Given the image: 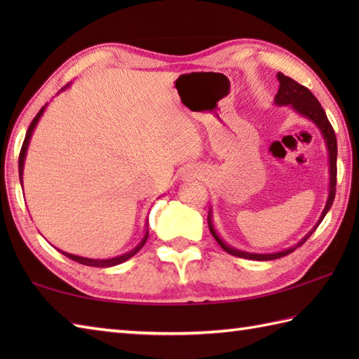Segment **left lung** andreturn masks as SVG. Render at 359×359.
Segmentation results:
<instances>
[{"mask_svg":"<svg viewBox=\"0 0 359 359\" xmlns=\"http://www.w3.org/2000/svg\"><path fill=\"white\" fill-rule=\"evenodd\" d=\"M278 81H279V89H278V94L274 97V104L276 106H290L296 114H299L301 117H306L307 120H310L311 123H315V126L321 131L323 139L325 142V148L327 152H329V196H327V202H325V207L321 212V216H319L318 222L313 225V228L304 236V238L296 243L293 247H288L282 251H276V253H250V251H243V250H238L231 245H228V243L220 238L217 234L216 228H215V222H212V210L210 208L208 211V226H210V231L212 234V238L216 239V242L219 243L220 247H222L224 251L226 253H230L236 257H243V259H251V261H273V259H279V257H284L290 253H293V251L301 247L304 242H306L311 234L315 233L316 228L319 226V224L323 222V219L325 217L327 212L332 208V203L334 201V191H337V157H338V147H337V135H334L333 128L330 125L329 118H327L325 112L323 109L321 103L316 100V97L310 93V90L299 85V83H296L293 79L285 77L284 74L278 72Z\"/></svg>","mask_w":359,"mask_h":359,"instance_id":"8db88e82","label":"left lung"}]
</instances>
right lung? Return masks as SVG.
I'll return each mask as SVG.
<instances>
[{
  "mask_svg": "<svg viewBox=\"0 0 359 359\" xmlns=\"http://www.w3.org/2000/svg\"><path fill=\"white\" fill-rule=\"evenodd\" d=\"M67 88H69V85L65 86L60 93H63V90H66ZM58 93V94H60ZM46 108H48V103H46L43 108L40 109V112L36 114L35 118L32 120V123H30L27 133H26V139L25 142H22V147H21V152H20V158H18V172H20V182H21V188H22V172H25V162H26V156H27V148H29V143H30V139H32V134L35 131V128L38 125V121H40L43 112L46 111ZM149 236V230H148V220L144 222V233H143V238L140 239V242L137 243V245L133 248L126 251V253L120 255V256H116V257H108V259H93V257H83V256H77V255H71V253H66V251L63 250H58L60 253H63L66 257L72 259V261L79 262V264H83V265H89V266H114V265H118V264H123L126 262L128 259H131L135 253H139V251L142 250V247L144 245V242H147Z\"/></svg>",
  "mask_w": 359,
  "mask_h": 359,
  "instance_id": "1",
  "label": "right lung"
}]
</instances>
